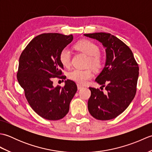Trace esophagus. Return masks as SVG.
Returning <instances> with one entry per match:
<instances>
[{"mask_svg": "<svg viewBox=\"0 0 152 152\" xmlns=\"http://www.w3.org/2000/svg\"><path fill=\"white\" fill-rule=\"evenodd\" d=\"M77 87H78V90H80V89H81L82 88H83V87L82 86H81V85H80V84H77Z\"/></svg>", "mask_w": 152, "mask_h": 152, "instance_id": "34e87169", "label": "esophagus"}]
</instances>
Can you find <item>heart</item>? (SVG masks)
Returning a JSON list of instances; mask_svg holds the SVG:
<instances>
[{"mask_svg":"<svg viewBox=\"0 0 152 152\" xmlns=\"http://www.w3.org/2000/svg\"><path fill=\"white\" fill-rule=\"evenodd\" d=\"M74 48L89 56L88 65L94 69L98 70L102 66V59L100 54L99 48L95 43L89 40H82L78 42ZM70 52L67 48H63L59 53L60 63L64 66L68 68L70 65ZM93 76V71L90 69L84 70L74 69L69 73L68 77L70 80L75 82L80 85H85Z\"/></svg>","mask_w":152,"mask_h":152,"instance_id":"1","label":"heart"}]
</instances>
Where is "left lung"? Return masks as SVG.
Wrapping results in <instances>:
<instances>
[{
    "instance_id": "obj_1",
    "label": "left lung",
    "mask_w": 152,
    "mask_h": 152,
    "mask_svg": "<svg viewBox=\"0 0 152 152\" xmlns=\"http://www.w3.org/2000/svg\"><path fill=\"white\" fill-rule=\"evenodd\" d=\"M84 35L101 42L106 54L105 66L95 79L106 92L89 88L91 94L88 110L99 120L115 118L125 111L136 95L139 67L130 48L114 35L106 33Z\"/></svg>"
}]
</instances>
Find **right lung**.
I'll return each mask as SVG.
<instances>
[{"instance_id":"right-lung-1","label":"right lung","mask_w":152,"mask_h":152,"mask_svg":"<svg viewBox=\"0 0 152 152\" xmlns=\"http://www.w3.org/2000/svg\"><path fill=\"white\" fill-rule=\"evenodd\" d=\"M73 40L72 34L44 33L34 37L19 57L17 78L28 104L37 114L48 120H59L69 111L77 91L75 82L67 80L64 87L53 86L52 78H61V50Z\"/></svg>"}]
</instances>
